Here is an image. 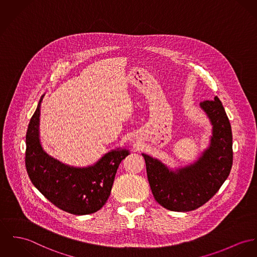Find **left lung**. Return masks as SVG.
I'll use <instances>...</instances> for the list:
<instances>
[{"instance_id":"8db88e82","label":"left lung","mask_w":257,"mask_h":257,"mask_svg":"<svg viewBox=\"0 0 257 257\" xmlns=\"http://www.w3.org/2000/svg\"><path fill=\"white\" fill-rule=\"evenodd\" d=\"M212 125L209 147L193 164L172 170L158 158L142 154L158 203L171 211L195 210L212 198L228 178L233 164L232 129L217 97L199 103Z\"/></svg>"}]
</instances>
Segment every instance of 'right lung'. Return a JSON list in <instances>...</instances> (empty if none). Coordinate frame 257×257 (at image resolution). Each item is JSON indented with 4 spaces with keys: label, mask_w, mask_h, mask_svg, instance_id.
I'll return each mask as SVG.
<instances>
[{
    "label": "right lung",
    "mask_w": 257,
    "mask_h": 257,
    "mask_svg": "<svg viewBox=\"0 0 257 257\" xmlns=\"http://www.w3.org/2000/svg\"><path fill=\"white\" fill-rule=\"evenodd\" d=\"M43 97L26 133L25 166L28 176L40 193L61 210L75 215L97 212L109 197L119 164L129 155V151L112 150L87 167L69 166L49 156L39 138Z\"/></svg>",
    "instance_id": "right-lung-1"
}]
</instances>
